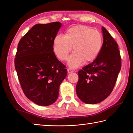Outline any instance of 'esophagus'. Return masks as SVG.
<instances>
[{
	"label": "esophagus",
	"instance_id": "1",
	"mask_svg": "<svg viewBox=\"0 0 133 133\" xmlns=\"http://www.w3.org/2000/svg\"><path fill=\"white\" fill-rule=\"evenodd\" d=\"M67 72H68V73H71V72H74V71H73V70L71 69H67Z\"/></svg>",
	"mask_w": 133,
	"mask_h": 133
}]
</instances>
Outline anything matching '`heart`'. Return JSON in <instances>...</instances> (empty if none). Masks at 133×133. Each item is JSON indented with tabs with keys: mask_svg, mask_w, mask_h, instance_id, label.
I'll return each instance as SVG.
<instances>
[{
	"mask_svg": "<svg viewBox=\"0 0 133 133\" xmlns=\"http://www.w3.org/2000/svg\"><path fill=\"white\" fill-rule=\"evenodd\" d=\"M103 44L101 33L86 26H75L67 30L64 36L58 35L54 42V49L61 61H66L71 51L69 64L76 68L84 61L95 60L99 54Z\"/></svg>",
	"mask_w": 133,
	"mask_h": 133,
	"instance_id": "1",
	"label": "heart"
}]
</instances>
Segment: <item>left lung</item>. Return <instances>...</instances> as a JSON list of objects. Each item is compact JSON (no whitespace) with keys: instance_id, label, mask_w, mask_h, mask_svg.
<instances>
[{"instance_id":"obj_1","label":"left lung","mask_w":133,"mask_h":133,"mask_svg":"<svg viewBox=\"0 0 133 133\" xmlns=\"http://www.w3.org/2000/svg\"><path fill=\"white\" fill-rule=\"evenodd\" d=\"M102 29L103 42L99 54L92 63L78 72L76 91L79 98L87 104L99 103L109 97L121 69L118 44L105 28Z\"/></svg>"}]
</instances>
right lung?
<instances>
[{
  "label": "right lung",
  "mask_w": 133,
  "mask_h": 133,
  "mask_svg": "<svg viewBox=\"0 0 133 133\" xmlns=\"http://www.w3.org/2000/svg\"><path fill=\"white\" fill-rule=\"evenodd\" d=\"M60 22L36 24L20 40L15 68L25 95L39 106L54 103L66 77V66L56 58L54 42Z\"/></svg>",
  "instance_id": "right-lung-1"
}]
</instances>
